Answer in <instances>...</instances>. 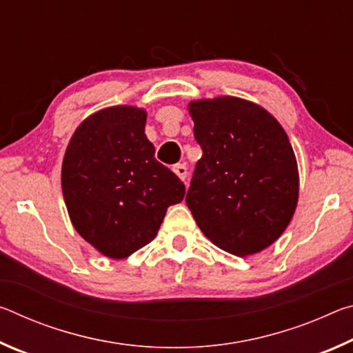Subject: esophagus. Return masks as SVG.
Masks as SVG:
<instances>
[{
    "instance_id": "esophagus-1",
    "label": "esophagus",
    "mask_w": 353,
    "mask_h": 353,
    "mask_svg": "<svg viewBox=\"0 0 353 353\" xmlns=\"http://www.w3.org/2000/svg\"><path fill=\"white\" fill-rule=\"evenodd\" d=\"M172 171H174L176 174L182 179V181H185L188 176V168H187V165H183V163H177L172 166Z\"/></svg>"
}]
</instances>
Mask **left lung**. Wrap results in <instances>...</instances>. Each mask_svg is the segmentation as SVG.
<instances>
[{"label":"left lung","instance_id":"left-lung-1","mask_svg":"<svg viewBox=\"0 0 353 353\" xmlns=\"http://www.w3.org/2000/svg\"><path fill=\"white\" fill-rule=\"evenodd\" d=\"M194 166L187 205L219 249L252 255L283 234L299 198L288 135L263 107L234 97L193 101Z\"/></svg>","mask_w":353,"mask_h":353}]
</instances>
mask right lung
<instances>
[{"instance_id":"obj_1","label":"right lung","mask_w":353,"mask_h":353,"mask_svg":"<svg viewBox=\"0 0 353 353\" xmlns=\"http://www.w3.org/2000/svg\"><path fill=\"white\" fill-rule=\"evenodd\" d=\"M146 112L115 105L82 121L62 165V191L71 223L109 259H126L154 240L166 208L185 185L154 157L145 135Z\"/></svg>"}]
</instances>
